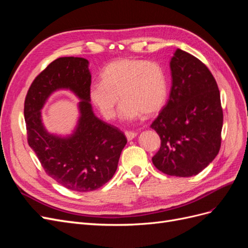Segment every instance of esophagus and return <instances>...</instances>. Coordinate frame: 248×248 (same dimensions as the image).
Instances as JSON below:
<instances>
[{"label":"esophagus","mask_w":248,"mask_h":248,"mask_svg":"<svg viewBox=\"0 0 248 248\" xmlns=\"http://www.w3.org/2000/svg\"><path fill=\"white\" fill-rule=\"evenodd\" d=\"M125 136H126L127 140H133L134 138L138 136V133L134 132V131H125Z\"/></svg>","instance_id":"esophagus-1"}]
</instances>
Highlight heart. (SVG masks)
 Instances as JSON below:
<instances>
[{
    "instance_id": "1",
    "label": "heart",
    "mask_w": 248,
    "mask_h": 248,
    "mask_svg": "<svg viewBox=\"0 0 248 248\" xmlns=\"http://www.w3.org/2000/svg\"><path fill=\"white\" fill-rule=\"evenodd\" d=\"M101 81L89 89V100L106 119H112L116 108L124 120L151 117L162 109L168 99V77L162 67L141 59H119L103 67ZM120 97H119L118 96Z\"/></svg>"
}]
</instances>
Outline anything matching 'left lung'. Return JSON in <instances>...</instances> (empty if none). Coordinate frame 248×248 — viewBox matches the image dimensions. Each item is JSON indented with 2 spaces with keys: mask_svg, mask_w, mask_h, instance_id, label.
I'll return each mask as SVG.
<instances>
[{
  "mask_svg": "<svg viewBox=\"0 0 248 248\" xmlns=\"http://www.w3.org/2000/svg\"><path fill=\"white\" fill-rule=\"evenodd\" d=\"M170 99L151 128L161 140L152 158L170 176L198 175L218 154L223 114L216 80L194 56L177 49L170 60Z\"/></svg>",
  "mask_w": 248,
  "mask_h": 248,
  "instance_id": "obj_1",
  "label": "left lung"
}]
</instances>
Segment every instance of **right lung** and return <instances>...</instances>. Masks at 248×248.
Instances as JSON below:
<instances>
[{
  "mask_svg": "<svg viewBox=\"0 0 248 248\" xmlns=\"http://www.w3.org/2000/svg\"><path fill=\"white\" fill-rule=\"evenodd\" d=\"M90 86L88 60L59 58L33 80L24 108L29 146L42 168L57 183L78 192L98 189L109 181L127 142L121 130L94 115L88 96ZM61 88L70 89L82 100L77 128L66 138L46 131L40 111L49 95Z\"/></svg>",
  "mask_w": 248,
  "mask_h": 248,
  "instance_id": "1",
  "label": "right lung"
}]
</instances>
